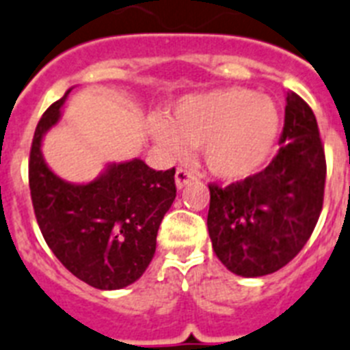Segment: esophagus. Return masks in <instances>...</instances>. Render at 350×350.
<instances>
[{"label":"esophagus","mask_w":350,"mask_h":350,"mask_svg":"<svg viewBox=\"0 0 350 350\" xmlns=\"http://www.w3.org/2000/svg\"><path fill=\"white\" fill-rule=\"evenodd\" d=\"M174 180H176V187H178V190H181L183 187H187V185L192 181V174H190L187 169H181V167H180V169L176 170Z\"/></svg>","instance_id":"34e87169"}]
</instances>
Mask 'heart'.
Segmentation results:
<instances>
[{
	"label": "heart",
	"mask_w": 350,
	"mask_h": 350,
	"mask_svg": "<svg viewBox=\"0 0 350 350\" xmlns=\"http://www.w3.org/2000/svg\"><path fill=\"white\" fill-rule=\"evenodd\" d=\"M280 131L274 101L240 87L185 96L174 103L172 120H151L152 139L167 154L183 158L190 148H202L208 170L228 183L260 174Z\"/></svg>",
	"instance_id": "heart-1"
}]
</instances>
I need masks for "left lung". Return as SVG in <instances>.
I'll return each mask as SVG.
<instances>
[{
	"label": "left lung",
	"instance_id": "1",
	"mask_svg": "<svg viewBox=\"0 0 350 350\" xmlns=\"http://www.w3.org/2000/svg\"><path fill=\"white\" fill-rule=\"evenodd\" d=\"M275 158L251 180L210 185L208 233L228 270L260 278L297 256L322 211L325 157L315 113L286 92L284 128Z\"/></svg>",
	"mask_w": 350,
	"mask_h": 350
}]
</instances>
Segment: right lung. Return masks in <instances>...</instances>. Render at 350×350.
Returning <instances> with one entry per match:
<instances>
[{"instance_id":"add662e5","label":"right lung","mask_w":350,"mask_h":350,"mask_svg":"<svg viewBox=\"0 0 350 350\" xmlns=\"http://www.w3.org/2000/svg\"><path fill=\"white\" fill-rule=\"evenodd\" d=\"M64 98L44 111L30 151L35 217L53 254L78 280L119 290L139 280L157 251L161 219L176 199L174 169L152 170L140 158L108 163L89 183L62 180L42 154L44 135L58 124Z\"/></svg>"}]
</instances>
